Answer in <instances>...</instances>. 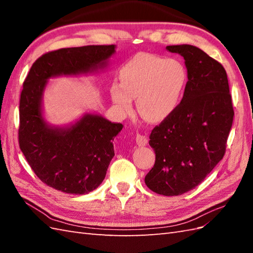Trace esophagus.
Here are the masks:
<instances>
[{
    "label": "esophagus",
    "mask_w": 253,
    "mask_h": 253,
    "mask_svg": "<svg viewBox=\"0 0 253 253\" xmlns=\"http://www.w3.org/2000/svg\"><path fill=\"white\" fill-rule=\"evenodd\" d=\"M136 143L138 144L139 147H144L147 146L148 143V138L146 136H142L140 133H137L136 136Z\"/></svg>",
    "instance_id": "1"
}]
</instances>
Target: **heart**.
<instances>
[{"label":"heart","instance_id":"heart-1","mask_svg":"<svg viewBox=\"0 0 253 253\" xmlns=\"http://www.w3.org/2000/svg\"><path fill=\"white\" fill-rule=\"evenodd\" d=\"M121 84L111 88L112 100L122 115L130 114L132 99L144 121L161 123L179 106L188 82L182 64L174 58L139 53L120 72Z\"/></svg>","mask_w":253,"mask_h":253}]
</instances>
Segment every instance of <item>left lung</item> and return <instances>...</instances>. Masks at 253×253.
Returning <instances> with one entry per match:
<instances>
[{
  "instance_id": "1",
  "label": "left lung",
  "mask_w": 253,
  "mask_h": 253,
  "mask_svg": "<svg viewBox=\"0 0 253 253\" xmlns=\"http://www.w3.org/2000/svg\"><path fill=\"white\" fill-rule=\"evenodd\" d=\"M166 50L184 57L188 82L177 110L151 131L155 163L144 182L159 195L179 196L201 184L223 159L234 110L222 64L195 45Z\"/></svg>"
}]
</instances>
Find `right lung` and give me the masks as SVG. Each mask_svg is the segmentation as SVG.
<instances>
[{"mask_svg":"<svg viewBox=\"0 0 253 253\" xmlns=\"http://www.w3.org/2000/svg\"><path fill=\"white\" fill-rule=\"evenodd\" d=\"M116 45L67 47L42 55L31 66L19 102L18 139L30 168L44 184L71 195H85L105 178L114 157L113 140L123 129L101 114L84 113L71 125H52L43 115V93L51 78L87 76L104 69Z\"/></svg>","mask_w":253,"mask_h":253,"instance_id":"add662e5","label":"right lung"}]
</instances>
